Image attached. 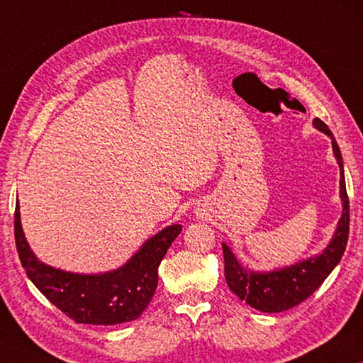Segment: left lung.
I'll use <instances>...</instances> for the list:
<instances>
[{
	"label": "left lung",
	"instance_id": "1",
	"mask_svg": "<svg viewBox=\"0 0 363 363\" xmlns=\"http://www.w3.org/2000/svg\"><path fill=\"white\" fill-rule=\"evenodd\" d=\"M313 126L331 138L333 152L341 170V201L342 216L328 247L321 255L298 261L292 266L281 267L269 272L250 271L240 264L232 250L222 243L224 250V272L227 286L240 300H245L253 308L264 313H279L302 303L325 282L331 271L341 261L349 238V198L345 191L342 155L330 128L320 118L313 120Z\"/></svg>",
	"mask_w": 363,
	"mask_h": 363
}]
</instances>
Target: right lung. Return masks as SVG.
I'll return each instance as SVG.
<instances>
[{"label":"right lung","instance_id":"1","mask_svg":"<svg viewBox=\"0 0 363 363\" xmlns=\"http://www.w3.org/2000/svg\"><path fill=\"white\" fill-rule=\"evenodd\" d=\"M180 232V224L165 227L118 269L76 274L38 261L22 232L19 201L14 213L16 247L27 277L66 316L84 325H120L141 316L157 289L160 261Z\"/></svg>","mask_w":363,"mask_h":363}]
</instances>
